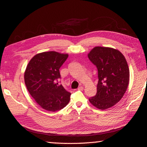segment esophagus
<instances>
[{"label": "esophagus", "instance_id": "obj_1", "mask_svg": "<svg viewBox=\"0 0 147 147\" xmlns=\"http://www.w3.org/2000/svg\"><path fill=\"white\" fill-rule=\"evenodd\" d=\"M78 90H79V91H83V86H79L78 88Z\"/></svg>", "mask_w": 147, "mask_h": 147}]
</instances>
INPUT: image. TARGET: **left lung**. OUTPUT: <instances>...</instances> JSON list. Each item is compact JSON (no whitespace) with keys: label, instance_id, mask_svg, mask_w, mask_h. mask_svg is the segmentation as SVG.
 Returning a JSON list of instances; mask_svg holds the SVG:
<instances>
[{"label":"left lung","instance_id":"1","mask_svg":"<svg viewBox=\"0 0 147 147\" xmlns=\"http://www.w3.org/2000/svg\"><path fill=\"white\" fill-rule=\"evenodd\" d=\"M96 66L98 83L96 94L89 100L96 108L105 110L121 99L129 84V70L125 57L115 49L96 47L88 54Z\"/></svg>","mask_w":147,"mask_h":147}]
</instances>
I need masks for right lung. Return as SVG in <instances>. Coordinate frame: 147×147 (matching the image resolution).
<instances>
[{
	"instance_id": "right-lung-1",
	"label": "right lung",
	"mask_w": 147,
	"mask_h": 147,
	"mask_svg": "<svg viewBox=\"0 0 147 147\" xmlns=\"http://www.w3.org/2000/svg\"><path fill=\"white\" fill-rule=\"evenodd\" d=\"M68 57L67 54L56 51L43 52L30 59L24 73V82L29 92L43 109L58 111L68 104L70 92L62 84L59 69Z\"/></svg>"
}]
</instances>
